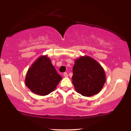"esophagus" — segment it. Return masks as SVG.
Segmentation results:
<instances>
[{"label": "esophagus", "mask_w": 131, "mask_h": 131, "mask_svg": "<svg viewBox=\"0 0 131 131\" xmlns=\"http://www.w3.org/2000/svg\"><path fill=\"white\" fill-rule=\"evenodd\" d=\"M63 76L64 77H68V73H67V72H64V73H63Z\"/></svg>", "instance_id": "1"}]
</instances>
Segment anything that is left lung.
I'll return each instance as SVG.
<instances>
[{
    "label": "left lung",
    "mask_w": 131,
    "mask_h": 131,
    "mask_svg": "<svg viewBox=\"0 0 131 131\" xmlns=\"http://www.w3.org/2000/svg\"><path fill=\"white\" fill-rule=\"evenodd\" d=\"M73 84L77 92L91 97L101 91L105 82L104 70L89 57H81L75 61L73 68Z\"/></svg>",
    "instance_id": "8db88e82"
}]
</instances>
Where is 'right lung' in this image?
<instances>
[{
  "instance_id": "add662e5",
  "label": "right lung",
  "mask_w": 131,
  "mask_h": 131,
  "mask_svg": "<svg viewBox=\"0 0 131 131\" xmlns=\"http://www.w3.org/2000/svg\"><path fill=\"white\" fill-rule=\"evenodd\" d=\"M61 79L50 60L47 56H42L28 70L25 83L32 92L39 95H46L56 88Z\"/></svg>"
}]
</instances>
